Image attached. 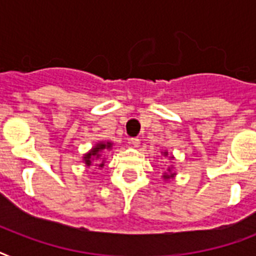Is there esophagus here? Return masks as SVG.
<instances>
[{"label": "esophagus", "mask_w": 256, "mask_h": 256, "mask_svg": "<svg viewBox=\"0 0 256 256\" xmlns=\"http://www.w3.org/2000/svg\"><path fill=\"white\" fill-rule=\"evenodd\" d=\"M130 144H132V148H140V140L138 138H130Z\"/></svg>", "instance_id": "34e87169"}]
</instances>
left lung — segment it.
I'll return each instance as SVG.
<instances>
[{
  "mask_svg": "<svg viewBox=\"0 0 256 256\" xmlns=\"http://www.w3.org/2000/svg\"><path fill=\"white\" fill-rule=\"evenodd\" d=\"M162 156H168V152H162ZM170 160H174V156H170ZM175 175H176V172L174 171V168H172V166H168V168H166V171L164 172V175H162V178H164V180H168V179L174 178Z\"/></svg>",
  "mask_w": 256,
  "mask_h": 256,
  "instance_id": "obj_1",
  "label": "left lung"
}]
</instances>
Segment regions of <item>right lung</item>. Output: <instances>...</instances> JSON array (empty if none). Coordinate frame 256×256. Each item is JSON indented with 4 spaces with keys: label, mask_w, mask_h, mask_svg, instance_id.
Returning a JSON list of instances; mask_svg holds the SVG:
<instances>
[{
    "label": "right lung",
    "mask_w": 256,
    "mask_h": 256,
    "mask_svg": "<svg viewBox=\"0 0 256 256\" xmlns=\"http://www.w3.org/2000/svg\"><path fill=\"white\" fill-rule=\"evenodd\" d=\"M112 142H104V140H100V142H96L94 146H92L90 150H88L86 154H84L82 156V160H84V164L90 168L92 164V162L96 164V166L98 168H104V154L106 152H110L112 148Z\"/></svg>",
    "instance_id": "add662e5"
}]
</instances>
